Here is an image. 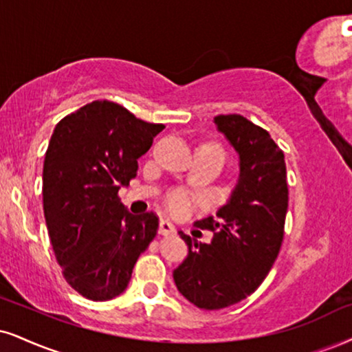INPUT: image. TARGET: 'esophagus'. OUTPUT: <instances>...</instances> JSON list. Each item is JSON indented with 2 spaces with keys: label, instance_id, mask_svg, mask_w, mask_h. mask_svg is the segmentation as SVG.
Instances as JSON below:
<instances>
[{
  "label": "esophagus",
  "instance_id": "1",
  "mask_svg": "<svg viewBox=\"0 0 352 352\" xmlns=\"http://www.w3.org/2000/svg\"><path fill=\"white\" fill-rule=\"evenodd\" d=\"M160 233L162 235H175L176 227L168 219H162L160 220Z\"/></svg>",
  "mask_w": 352,
  "mask_h": 352
}]
</instances>
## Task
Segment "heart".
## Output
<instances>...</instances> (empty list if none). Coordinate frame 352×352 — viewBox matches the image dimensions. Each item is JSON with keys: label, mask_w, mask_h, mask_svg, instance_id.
I'll return each mask as SVG.
<instances>
[{"label": "heart", "mask_w": 352, "mask_h": 352, "mask_svg": "<svg viewBox=\"0 0 352 352\" xmlns=\"http://www.w3.org/2000/svg\"><path fill=\"white\" fill-rule=\"evenodd\" d=\"M194 197L189 190L186 189H175L169 190V192L164 196V206L168 207L169 212L176 215H184L192 209Z\"/></svg>", "instance_id": "b5f03b06"}]
</instances>
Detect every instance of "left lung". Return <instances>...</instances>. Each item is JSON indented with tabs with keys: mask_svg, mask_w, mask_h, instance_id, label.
<instances>
[{
	"mask_svg": "<svg viewBox=\"0 0 352 352\" xmlns=\"http://www.w3.org/2000/svg\"><path fill=\"white\" fill-rule=\"evenodd\" d=\"M240 158V176L215 217L197 220L210 243L179 232L188 258L173 271L177 290L204 310L235 305L261 285L279 254L289 206L284 153L267 130L240 114L217 116Z\"/></svg>",
	"mask_w": 352,
	"mask_h": 352,
	"instance_id": "8db88e82",
	"label": "left lung"
}]
</instances>
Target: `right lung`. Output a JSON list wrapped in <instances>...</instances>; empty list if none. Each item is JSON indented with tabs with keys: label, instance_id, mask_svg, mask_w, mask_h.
I'll use <instances>...</instances> for the list:
<instances>
[{
	"label": "right lung",
	"instance_id": "right-lung-1",
	"mask_svg": "<svg viewBox=\"0 0 352 352\" xmlns=\"http://www.w3.org/2000/svg\"><path fill=\"white\" fill-rule=\"evenodd\" d=\"M163 129L111 101L86 104L55 125L43 162V215L65 280L89 300L120 296L156 235V214L133 217L119 189Z\"/></svg>",
	"mask_w": 352,
	"mask_h": 352
}]
</instances>
